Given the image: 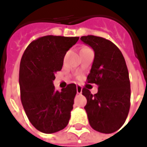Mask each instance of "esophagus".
<instances>
[{"label":"esophagus","instance_id":"34e87169","mask_svg":"<svg viewBox=\"0 0 147 147\" xmlns=\"http://www.w3.org/2000/svg\"><path fill=\"white\" fill-rule=\"evenodd\" d=\"M77 93L81 94L82 93V88L80 86H77Z\"/></svg>","mask_w":147,"mask_h":147}]
</instances>
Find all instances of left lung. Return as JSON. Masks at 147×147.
Masks as SVG:
<instances>
[{"instance_id":"1","label":"left lung","mask_w":147,"mask_h":147,"mask_svg":"<svg viewBox=\"0 0 147 147\" xmlns=\"http://www.w3.org/2000/svg\"><path fill=\"white\" fill-rule=\"evenodd\" d=\"M81 41L95 52L88 76V83L98 86L97 93L83 88L87 98L84 109L91 127L102 133H112L123 126L130 108V81L127 65L120 50L110 41L92 35Z\"/></svg>"}]
</instances>
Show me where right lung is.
<instances>
[{
    "label": "right lung",
    "mask_w": 147,
    "mask_h": 147,
    "mask_svg": "<svg viewBox=\"0 0 147 147\" xmlns=\"http://www.w3.org/2000/svg\"><path fill=\"white\" fill-rule=\"evenodd\" d=\"M78 37L45 36L32 42L20 66L21 101L26 115L38 131L54 133L64 129L70 119L76 85L55 89V74L61 70L66 52Z\"/></svg>",
    "instance_id": "1"
}]
</instances>
